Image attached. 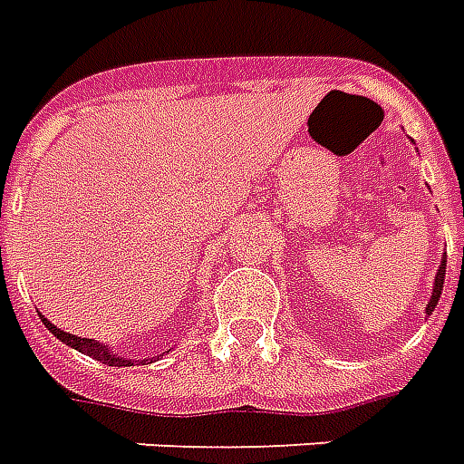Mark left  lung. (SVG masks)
I'll return each instance as SVG.
<instances>
[{
    "mask_svg": "<svg viewBox=\"0 0 464 464\" xmlns=\"http://www.w3.org/2000/svg\"><path fill=\"white\" fill-rule=\"evenodd\" d=\"M445 263H448V258L440 260V267H438V276H435V283H433V293H430V300H428V304H425V314H433L435 304H438V300H440L442 283H445Z\"/></svg>",
    "mask_w": 464,
    "mask_h": 464,
    "instance_id": "obj_1",
    "label": "left lung"
}]
</instances>
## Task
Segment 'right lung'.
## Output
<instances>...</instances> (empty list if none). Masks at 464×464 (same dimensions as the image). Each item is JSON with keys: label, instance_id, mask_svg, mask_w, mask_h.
I'll list each match as a JSON object with an SVG mask.
<instances>
[{"label": "right lung", "instance_id": "obj_1", "mask_svg": "<svg viewBox=\"0 0 464 464\" xmlns=\"http://www.w3.org/2000/svg\"><path fill=\"white\" fill-rule=\"evenodd\" d=\"M41 322L46 324V329H49L51 334L56 339H61L63 344L71 346V349H75V352H81V354L91 356V359H95V362L101 363H108V366H132V363H152V362H160L164 354H157V356H150V359H130V356H122L118 354V352H112V346L110 344H102V342H98V339H85V337H75V334H68V332H63V329H58L53 322H49V319L44 317V314H39Z\"/></svg>", "mask_w": 464, "mask_h": 464}]
</instances>
